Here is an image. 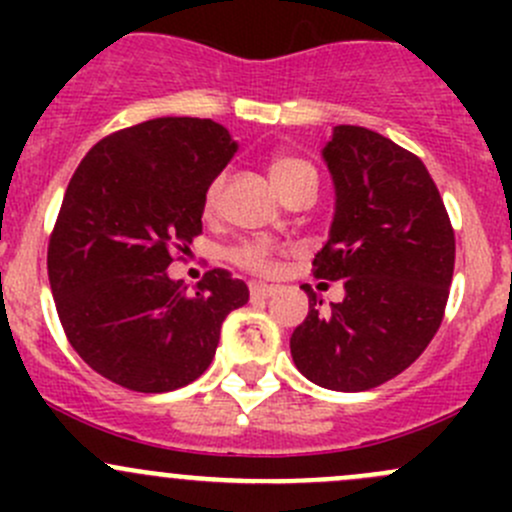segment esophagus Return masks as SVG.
Here are the masks:
<instances>
[{"instance_id":"obj_1","label":"esophagus","mask_w":512,"mask_h":512,"mask_svg":"<svg viewBox=\"0 0 512 512\" xmlns=\"http://www.w3.org/2000/svg\"><path fill=\"white\" fill-rule=\"evenodd\" d=\"M277 292L275 285H262V282H255L250 285V299H267Z\"/></svg>"}]
</instances>
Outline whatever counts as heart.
<instances>
[{
    "instance_id": "obj_1",
    "label": "heart",
    "mask_w": 512,
    "mask_h": 512,
    "mask_svg": "<svg viewBox=\"0 0 512 512\" xmlns=\"http://www.w3.org/2000/svg\"><path fill=\"white\" fill-rule=\"evenodd\" d=\"M267 170H270L272 183H275V188L280 190V193L287 188L289 183H294L297 178H302L304 173H314L312 165H309L307 160L289 156V153H277V156H272ZM220 190H223V178H215L213 183L208 185V190H205V195H203L205 218H210V215L215 213V208H218ZM227 257H230L232 265H237L240 270L250 272V275L267 277L277 270V252H275V247L267 245V242H257V240L240 242V245H235L230 252H227Z\"/></svg>"
}]
</instances>
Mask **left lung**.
<instances>
[{
	"label": "left lung",
	"instance_id": "1",
	"mask_svg": "<svg viewBox=\"0 0 512 512\" xmlns=\"http://www.w3.org/2000/svg\"><path fill=\"white\" fill-rule=\"evenodd\" d=\"M337 190L317 280H344L347 297L309 314L289 339L297 369L332 391L394 379L436 337L456 262V235L421 158L381 133L337 126L322 151Z\"/></svg>",
	"mask_w": 512,
	"mask_h": 512
}]
</instances>
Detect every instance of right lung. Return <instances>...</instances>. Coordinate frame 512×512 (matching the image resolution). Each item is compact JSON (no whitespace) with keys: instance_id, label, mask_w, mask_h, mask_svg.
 <instances>
[{"instance_id":"1","label":"right lung","mask_w":512,"mask_h":512,"mask_svg":"<svg viewBox=\"0 0 512 512\" xmlns=\"http://www.w3.org/2000/svg\"><path fill=\"white\" fill-rule=\"evenodd\" d=\"M235 151L210 118H153L98 141L71 175L46 252L51 294L76 354L123 389L198 379L250 299L223 267L193 292L165 272L203 232V195Z\"/></svg>"}]
</instances>
